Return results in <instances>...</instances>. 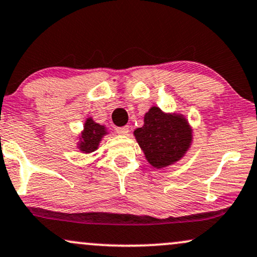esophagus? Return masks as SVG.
Segmentation results:
<instances>
[{"label":"esophagus","mask_w":257,"mask_h":257,"mask_svg":"<svg viewBox=\"0 0 257 257\" xmlns=\"http://www.w3.org/2000/svg\"><path fill=\"white\" fill-rule=\"evenodd\" d=\"M130 131V126H121V127H116V132L119 135H127Z\"/></svg>","instance_id":"34e87169"}]
</instances>
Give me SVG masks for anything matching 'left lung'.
<instances>
[{"label": "left lung", "mask_w": 257, "mask_h": 257, "mask_svg": "<svg viewBox=\"0 0 257 257\" xmlns=\"http://www.w3.org/2000/svg\"><path fill=\"white\" fill-rule=\"evenodd\" d=\"M136 140L149 164L162 168L182 159L192 141V132L182 115L165 114L153 107L144 116V125L135 131Z\"/></svg>", "instance_id": "8db88e82"}]
</instances>
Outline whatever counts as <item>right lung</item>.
<instances>
[{
	"mask_svg": "<svg viewBox=\"0 0 257 257\" xmlns=\"http://www.w3.org/2000/svg\"><path fill=\"white\" fill-rule=\"evenodd\" d=\"M107 134L104 126L96 123L91 117L86 120L84 125V132L81 134V140L79 143L80 152L92 153L98 148L99 141L103 136Z\"/></svg>",
	"mask_w": 257,
	"mask_h": 257,
	"instance_id": "obj_1",
	"label": "right lung"
}]
</instances>
